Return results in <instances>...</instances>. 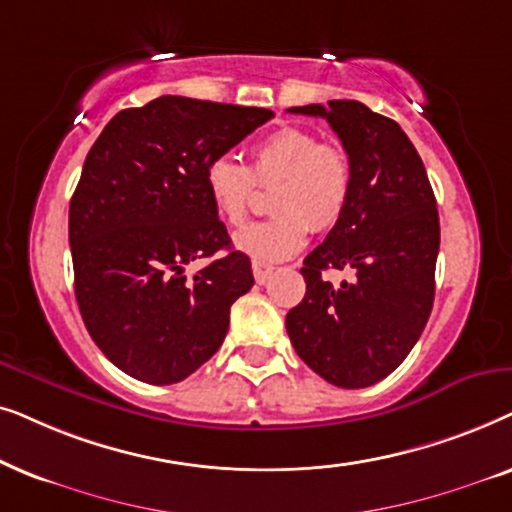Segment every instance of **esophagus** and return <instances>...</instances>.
Returning a JSON list of instances; mask_svg holds the SVG:
<instances>
[{
  "instance_id": "1",
  "label": "esophagus",
  "mask_w": 512,
  "mask_h": 512,
  "mask_svg": "<svg viewBox=\"0 0 512 512\" xmlns=\"http://www.w3.org/2000/svg\"><path fill=\"white\" fill-rule=\"evenodd\" d=\"M271 271L274 267H269V264H262V262H252V274H255V281L257 283H267V278L271 276Z\"/></svg>"
}]
</instances>
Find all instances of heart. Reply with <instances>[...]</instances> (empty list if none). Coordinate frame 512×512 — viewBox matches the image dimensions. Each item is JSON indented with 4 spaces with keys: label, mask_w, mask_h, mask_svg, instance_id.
I'll return each mask as SVG.
<instances>
[{
    "label": "heart",
    "mask_w": 512,
    "mask_h": 512,
    "mask_svg": "<svg viewBox=\"0 0 512 512\" xmlns=\"http://www.w3.org/2000/svg\"><path fill=\"white\" fill-rule=\"evenodd\" d=\"M250 168L234 156H217L206 166V192L229 227H241L257 185H274V215L234 236L236 250L255 262L274 264L295 257L309 231L335 227L351 199V161L335 142H318L304 128L285 126L252 147Z\"/></svg>",
    "instance_id": "heart-1"
}]
</instances>
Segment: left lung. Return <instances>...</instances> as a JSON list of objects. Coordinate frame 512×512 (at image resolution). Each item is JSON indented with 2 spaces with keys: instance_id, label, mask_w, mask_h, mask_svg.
<instances>
[{
  "instance_id": "8db88e82",
  "label": "left lung",
  "mask_w": 512,
  "mask_h": 512,
  "mask_svg": "<svg viewBox=\"0 0 512 512\" xmlns=\"http://www.w3.org/2000/svg\"><path fill=\"white\" fill-rule=\"evenodd\" d=\"M327 119L349 154L353 185L344 215L306 255V295L285 318L297 356L339 388L388 377L431 316L440 220L424 161L393 119L358 100L290 107ZM330 268L352 278L332 286Z\"/></svg>"
}]
</instances>
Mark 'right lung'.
<instances>
[{
    "label": "right lung",
    "mask_w": 512,
    "mask_h": 512,
    "mask_svg": "<svg viewBox=\"0 0 512 512\" xmlns=\"http://www.w3.org/2000/svg\"><path fill=\"white\" fill-rule=\"evenodd\" d=\"M271 117L161 95L121 109L93 142L70 201L74 295L88 335L133 379L177 384L227 337L231 304L255 278L203 175ZM194 259L211 262L189 279Z\"/></svg>",
    "instance_id": "obj_1"
}]
</instances>
